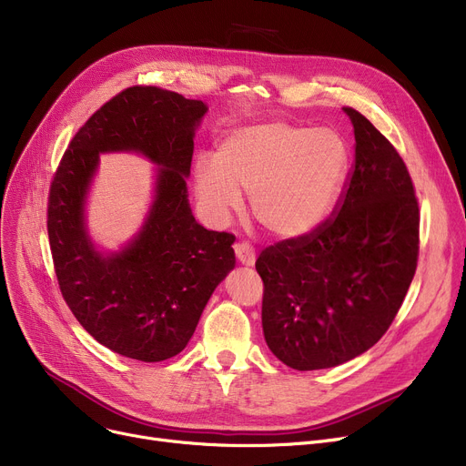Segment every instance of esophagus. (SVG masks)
<instances>
[{
	"label": "esophagus",
	"instance_id": "1",
	"mask_svg": "<svg viewBox=\"0 0 466 466\" xmlns=\"http://www.w3.org/2000/svg\"><path fill=\"white\" fill-rule=\"evenodd\" d=\"M234 253H236V257H238V260L241 262V264H246V266H253L255 264V249H253V246H249L248 241H241V243H236L234 246Z\"/></svg>",
	"mask_w": 466,
	"mask_h": 466
}]
</instances>
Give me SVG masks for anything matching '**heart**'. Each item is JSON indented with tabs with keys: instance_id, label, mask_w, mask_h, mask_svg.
Returning a JSON list of instances; mask_svg holds the SVG:
<instances>
[{
	"instance_id": "1",
	"label": "heart",
	"mask_w": 466,
	"mask_h": 466,
	"mask_svg": "<svg viewBox=\"0 0 466 466\" xmlns=\"http://www.w3.org/2000/svg\"><path fill=\"white\" fill-rule=\"evenodd\" d=\"M350 145L336 130L264 120L220 137L213 158L194 164L196 196L215 223L251 194L257 223L276 238L315 232L332 215L350 174Z\"/></svg>"
}]
</instances>
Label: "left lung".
I'll list each match as a JSON object with an SVG mask.
<instances>
[{"instance_id":"left-lung-1","label":"left lung","mask_w":466,"mask_h":466,"mask_svg":"<svg viewBox=\"0 0 466 466\" xmlns=\"http://www.w3.org/2000/svg\"><path fill=\"white\" fill-rule=\"evenodd\" d=\"M355 162L332 217L315 232L266 248L262 330L295 370L344 364L387 332L418 268L420 206L408 167L372 122L344 107Z\"/></svg>"}]
</instances>
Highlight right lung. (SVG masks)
Returning a JSON list of instances; mask_svg holds the SVG:
<instances>
[{"label": "right lung", "mask_w": 466, "mask_h": 466, "mask_svg": "<svg viewBox=\"0 0 466 466\" xmlns=\"http://www.w3.org/2000/svg\"><path fill=\"white\" fill-rule=\"evenodd\" d=\"M206 111L164 88L122 90L73 136L51 183L46 230L62 297L83 329L122 357L160 362L181 353L236 264V238L196 223L188 204L192 137ZM122 150L159 166L156 200L142 230L104 256L87 236L84 202L99 155Z\"/></svg>", "instance_id": "right-lung-1"}]
</instances>
